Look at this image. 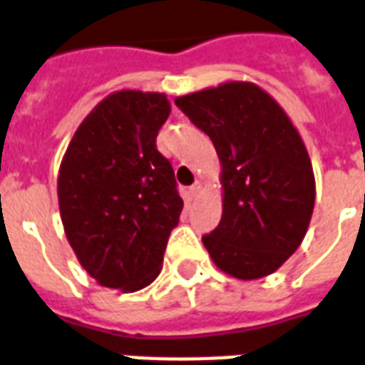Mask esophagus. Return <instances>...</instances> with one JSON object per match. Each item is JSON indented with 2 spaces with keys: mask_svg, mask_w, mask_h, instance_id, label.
<instances>
[{
  "mask_svg": "<svg viewBox=\"0 0 365 365\" xmlns=\"http://www.w3.org/2000/svg\"><path fill=\"white\" fill-rule=\"evenodd\" d=\"M200 188H202V186H200V182H194V185L188 188V196H190V198H196V196L200 194Z\"/></svg>",
  "mask_w": 365,
  "mask_h": 365,
  "instance_id": "1",
  "label": "esophagus"
}]
</instances>
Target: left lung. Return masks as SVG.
<instances>
[{
    "label": "left lung",
    "mask_w": 365,
    "mask_h": 365,
    "mask_svg": "<svg viewBox=\"0 0 365 365\" xmlns=\"http://www.w3.org/2000/svg\"><path fill=\"white\" fill-rule=\"evenodd\" d=\"M175 103L212 138L221 161L223 215L202 237L213 264L242 281L271 275L302 245L316 202L300 134L252 82H225Z\"/></svg>",
    "instance_id": "8db88e82"
}]
</instances>
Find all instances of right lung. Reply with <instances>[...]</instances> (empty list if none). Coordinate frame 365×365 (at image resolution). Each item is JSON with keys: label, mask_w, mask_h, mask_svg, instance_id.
Here are the masks:
<instances>
[{"label": "right lung", "mask_w": 365, "mask_h": 365, "mask_svg": "<svg viewBox=\"0 0 365 365\" xmlns=\"http://www.w3.org/2000/svg\"><path fill=\"white\" fill-rule=\"evenodd\" d=\"M165 94L120 90L96 106L63 155L57 196L65 235L101 287L134 292L160 275L182 198L155 146Z\"/></svg>", "instance_id": "1"}]
</instances>
